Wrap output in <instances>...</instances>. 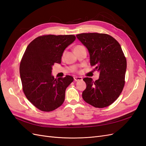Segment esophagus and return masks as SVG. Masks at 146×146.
<instances>
[{
  "label": "esophagus",
  "instance_id": "34e87169",
  "mask_svg": "<svg viewBox=\"0 0 146 146\" xmlns=\"http://www.w3.org/2000/svg\"><path fill=\"white\" fill-rule=\"evenodd\" d=\"M74 79L75 82H78V81L82 80V77H75L74 78Z\"/></svg>",
  "mask_w": 146,
  "mask_h": 146
}]
</instances>
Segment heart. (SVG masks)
<instances>
[{
	"label": "heart",
	"mask_w": 146,
	"mask_h": 146,
	"mask_svg": "<svg viewBox=\"0 0 146 146\" xmlns=\"http://www.w3.org/2000/svg\"><path fill=\"white\" fill-rule=\"evenodd\" d=\"M81 47H83V46H82V45H77L76 47H74V50H76V49H77V48H80Z\"/></svg>",
	"instance_id": "heart-1"
}]
</instances>
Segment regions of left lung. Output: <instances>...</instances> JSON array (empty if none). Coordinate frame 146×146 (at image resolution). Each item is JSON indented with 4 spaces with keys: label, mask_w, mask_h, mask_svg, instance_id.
<instances>
[{
    "label": "left lung",
    "mask_w": 146,
    "mask_h": 146,
    "mask_svg": "<svg viewBox=\"0 0 146 146\" xmlns=\"http://www.w3.org/2000/svg\"><path fill=\"white\" fill-rule=\"evenodd\" d=\"M88 48L90 64L100 72L98 80L86 77L82 98L96 108L111 105L120 96L125 85L127 60L119 43L105 33H85L76 35Z\"/></svg>",
    "instance_id": "1"
}]
</instances>
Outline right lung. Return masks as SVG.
Segmentation results:
<instances>
[{
	"label": "right lung",
	"instance_id": "right-lung-1",
	"mask_svg": "<svg viewBox=\"0 0 146 146\" xmlns=\"http://www.w3.org/2000/svg\"><path fill=\"white\" fill-rule=\"evenodd\" d=\"M75 39L73 35H44L33 39L26 48L19 67L23 90L41 111H54L64 102L66 89L74 78H55L51 75L52 67L55 63H61L64 49Z\"/></svg>",
	"mask_w": 146,
	"mask_h": 146
}]
</instances>
